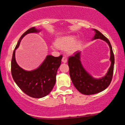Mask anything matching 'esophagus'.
<instances>
[{
	"mask_svg": "<svg viewBox=\"0 0 125 125\" xmlns=\"http://www.w3.org/2000/svg\"><path fill=\"white\" fill-rule=\"evenodd\" d=\"M62 62H63V63H66L67 61V56H64L62 58Z\"/></svg>",
	"mask_w": 125,
	"mask_h": 125,
	"instance_id": "esophagus-1",
	"label": "esophagus"
}]
</instances>
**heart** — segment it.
<instances>
[{"instance_id": "heart-1", "label": "heart", "mask_w": 125, "mask_h": 125, "mask_svg": "<svg viewBox=\"0 0 125 125\" xmlns=\"http://www.w3.org/2000/svg\"><path fill=\"white\" fill-rule=\"evenodd\" d=\"M75 37L73 36H66L58 38L56 41V43L53 44L54 49L58 47L63 49H67V51L70 53L75 52L80 46V43L76 42Z\"/></svg>"}]
</instances>
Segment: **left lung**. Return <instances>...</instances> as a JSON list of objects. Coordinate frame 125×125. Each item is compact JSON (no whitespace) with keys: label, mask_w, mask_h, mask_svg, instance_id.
<instances>
[{"label":"left lung","mask_w":125,"mask_h":125,"mask_svg":"<svg viewBox=\"0 0 125 125\" xmlns=\"http://www.w3.org/2000/svg\"><path fill=\"white\" fill-rule=\"evenodd\" d=\"M94 30L96 32L94 39H101L106 42L110 47L111 66L107 74L102 78L99 79L93 78L82 65L80 61V52H76L73 56H71L68 58L69 74L72 81L79 92L86 95L96 94L106 89L109 86L112 79L114 69V54L109 41L99 31Z\"/></svg>","instance_id":"obj_1"}]
</instances>
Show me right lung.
<instances>
[{
    "label": "right lung",
    "mask_w": 125,
    "mask_h": 125,
    "mask_svg": "<svg viewBox=\"0 0 125 125\" xmlns=\"http://www.w3.org/2000/svg\"><path fill=\"white\" fill-rule=\"evenodd\" d=\"M38 31L35 27H32L21 35L13 53L11 61V73L15 83L25 94L33 98L44 97L52 91L55 84L57 71L62 59V55L59 57L47 56L40 67L31 71H25L19 67L15 60V50L26 35Z\"/></svg>",
    "instance_id": "right-lung-1"
}]
</instances>
